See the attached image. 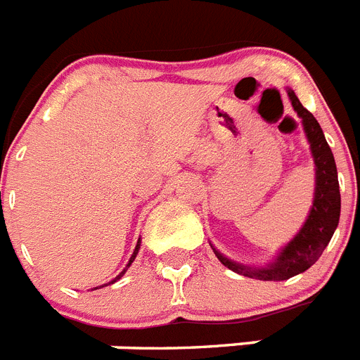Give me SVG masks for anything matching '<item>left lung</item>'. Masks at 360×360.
Segmentation results:
<instances>
[{
    "label": "left lung",
    "instance_id": "1",
    "mask_svg": "<svg viewBox=\"0 0 360 360\" xmlns=\"http://www.w3.org/2000/svg\"><path fill=\"white\" fill-rule=\"evenodd\" d=\"M287 94L292 108L303 124L304 135H307V141L310 144L314 165H316L314 200H311V207L308 211L303 227L299 229L297 234L285 247H281L278 254L263 266L234 262L231 257L224 256L218 249H214V245L211 243L216 257L227 269H231L236 274L245 276V278L259 279V281H283V279L294 278V276L310 269L319 259L323 250L326 249V245L332 240L333 232L339 225V216H341V193H339L337 165L333 160L332 149L324 139V133L316 117L299 103L294 90L287 88Z\"/></svg>",
    "mask_w": 360,
    "mask_h": 360
}]
</instances>
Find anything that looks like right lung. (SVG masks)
<instances>
[{
    "instance_id": "add662e5",
    "label": "right lung",
    "mask_w": 360,
    "mask_h": 360,
    "mask_svg": "<svg viewBox=\"0 0 360 360\" xmlns=\"http://www.w3.org/2000/svg\"><path fill=\"white\" fill-rule=\"evenodd\" d=\"M139 250H141V238H139V241H136V247H135V250H133V254H131V257H129V262H128V265H126V269L122 270V272H120L119 276H117L115 279H113V281H110V283H115L117 279H120L124 276V272H126V270L129 269V265H131L133 262H135V257H136V254H139ZM95 290H97V288H95Z\"/></svg>"
}]
</instances>
